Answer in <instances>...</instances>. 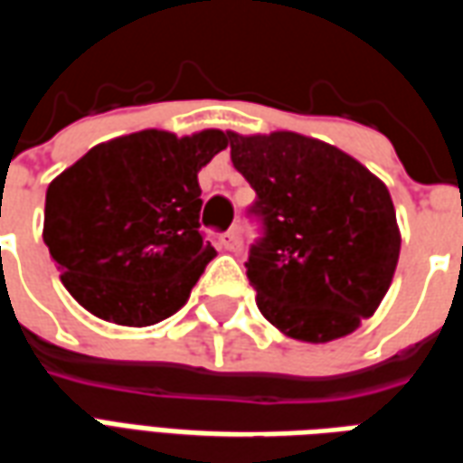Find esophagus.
Masks as SVG:
<instances>
[{
    "label": "esophagus",
    "mask_w": 463,
    "mask_h": 463,
    "mask_svg": "<svg viewBox=\"0 0 463 463\" xmlns=\"http://www.w3.org/2000/svg\"><path fill=\"white\" fill-rule=\"evenodd\" d=\"M221 245L228 252H241L242 250V238H241V228H232L221 238Z\"/></svg>",
    "instance_id": "obj_1"
}]
</instances>
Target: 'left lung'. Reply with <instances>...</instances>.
<instances>
[{
    "label": "left lung",
    "instance_id": "obj_1",
    "mask_svg": "<svg viewBox=\"0 0 463 463\" xmlns=\"http://www.w3.org/2000/svg\"><path fill=\"white\" fill-rule=\"evenodd\" d=\"M258 201L245 262L265 320L300 342L354 332L387 295L402 235L387 185L330 143L292 131L228 133Z\"/></svg>",
    "mask_w": 463,
    "mask_h": 463
}]
</instances>
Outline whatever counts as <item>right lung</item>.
<instances>
[{
    "label": "right lung",
    "instance_id": "1",
    "mask_svg": "<svg viewBox=\"0 0 463 463\" xmlns=\"http://www.w3.org/2000/svg\"><path fill=\"white\" fill-rule=\"evenodd\" d=\"M225 146L218 128H146L99 143L49 183L44 242L81 307L126 327L181 310L215 258L198 222V171Z\"/></svg>",
    "mask_w": 463,
    "mask_h": 463
}]
</instances>
